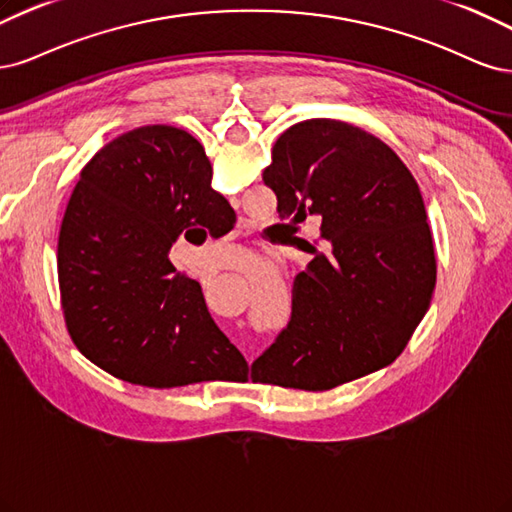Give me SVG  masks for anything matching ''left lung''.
<instances>
[{
    "instance_id": "1",
    "label": "left lung",
    "mask_w": 512,
    "mask_h": 512,
    "mask_svg": "<svg viewBox=\"0 0 512 512\" xmlns=\"http://www.w3.org/2000/svg\"><path fill=\"white\" fill-rule=\"evenodd\" d=\"M263 183L280 221L321 223L325 253L293 278L291 319L253 361V381L325 391L391 364L436 285L425 204L402 159L364 129L310 119L280 134Z\"/></svg>"
}]
</instances>
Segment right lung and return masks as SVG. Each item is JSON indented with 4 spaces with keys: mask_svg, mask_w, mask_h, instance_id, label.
<instances>
[{
    "mask_svg": "<svg viewBox=\"0 0 512 512\" xmlns=\"http://www.w3.org/2000/svg\"><path fill=\"white\" fill-rule=\"evenodd\" d=\"M210 183L204 146L170 125L127 131L82 168L57 244L61 308L78 351L121 381L172 389L246 370L168 257L183 234L236 223Z\"/></svg>",
    "mask_w": 512,
    "mask_h": 512,
    "instance_id": "add662e5",
    "label": "right lung"
}]
</instances>
